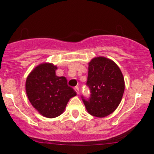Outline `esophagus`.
Here are the masks:
<instances>
[{
	"mask_svg": "<svg viewBox=\"0 0 154 154\" xmlns=\"http://www.w3.org/2000/svg\"><path fill=\"white\" fill-rule=\"evenodd\" d=\"M74 90H75V91L77 92V94H79V93H80V90H79V87L78 86H76L75 88H74Z\"/></svg>",
	"mask_w": 154,
	"mask_h": 154,
	"instance_id": "esophagus-1",
	"label": "esophagus"
}]
</instances>
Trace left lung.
I'll return each instance as SVG.
<instances>
[{
    "mask_svg": "<svg viewBox=\"0 0 154 154\" xmlns=\"http://www.w3.org/2000/svg\"><path fill=\"white\" fill-rule=\"evenodd\" d=\"M87 86L91 97L83 98L88 113L97 118L112 114L122 101L125 83L122 71L114 61L104 57H97L88 63Z\"/></svg>",
    "mask_w": 154,
    "mask_h": 154,
    "instance_id": "1",
    "label": "left lung"
}]
</instances>
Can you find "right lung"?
<instances>
[{
    "label": "right lung",
    "instance_id": "add662e5",
    "mask_svg": "<svg viewBox=\"0 0 154 154\" xmlns=\"http://www.w3.org/2000/svg\"><path fill=\"white\" fill-rule=\"evenodd\" d=\"M57 66L44 63L32 70L26 80L25 88L32 106L46 118L53 119L65 111L68 100L77 95L68 86L65 77L56 75Z\"/></svg>",
    "mask_w": 154,
    "mask_h": 154
}]
</instances>
